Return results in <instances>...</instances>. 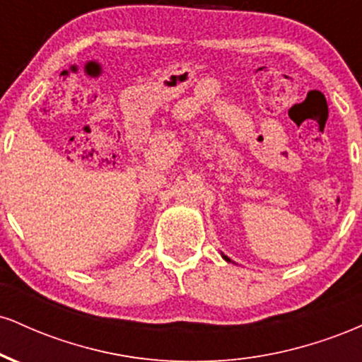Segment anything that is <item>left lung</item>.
<instances>
[{
  "label": "left lung",
  "mask_w": 362,
  "mask_h": 362,
  "mask_svg": "<svg viewBox=\"0 0 362 362\" xmlns=\"http://www.w3.org/2000/svg\"><path fill=\"white\" fill-rule=\"evenodd\" d=\"M221 257H223V259H224V260H226V262H233V260H231V259H230V257H226V255H224V253H223V252H221Z\"/></svg>",
  "instance_id": "left-lung-1"
}]
</instances>
